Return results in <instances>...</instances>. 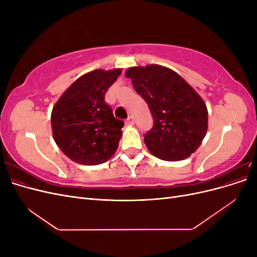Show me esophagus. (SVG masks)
Here are the masks:
<instances>
[{"instance_id": "obj_1", "label": "esophagus", "mask_w": 257, "mask_h": 257, "mask_svg": "<svg viewBox=\"0 0 257 257\" xmlns=\"http://www.w3.org/2000/svg\"><path fill=\"white\" fill-rule=\"evenodd\" d=\"M134 116L133 115H130L128 116V118L125 120V124H126V125H133V124H134Z\"/></svg>"}]
</instances>
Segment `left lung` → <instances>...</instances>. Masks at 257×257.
Wrapping results in <instances>:
<instances>
[{
	"label": "left lung",
	"instance_id": "8db88e82",
	"mask_svg": "<svg viewBox=\"0 0 257 257\" xmlns=\"http://www.w3.org/2000/svg\"><path fill=\"white\" fill-rule=\"evenodd\" d=\"M125 77L153 115L144 139L148 150L170 162L195 152L208 130L207 106L198 93L178 73L158 64L130 67Z\"/></svg>",
	"mask_w": 257,
	"mask_h": 257
}]
</instances>
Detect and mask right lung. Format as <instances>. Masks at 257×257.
<instances>
[{"instance_id": "right-lung-1", "label": "right lung", "mask_w": 257, "mask_h": 257, "mask_svg": "<svg viewBox=\"0 0 257 257\" xmlns=\"http://www.w3.org/2000/svg\"><path fill=\"white\" fill-rule=\"evenodd\" d=\"M122 73L95 69L76 79L51 112L52 136L60 150L82 165H98L118 149L123 122L105 103V94Z\"/></svg>"}]
</instances>
